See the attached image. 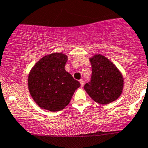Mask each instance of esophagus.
I'll use <instances>...</instances> for the list:
<instances>
[{
  "instance_id": "esophagus-1",
  "label": "esophagus",
  "mask_w": 148,
  "mask_h": 148,
  "mask_svg": "<svg viewBox=\"0 0 148 148\" xmlns=\"http://www.w3.org/2000/svg\"><path fill=\"white\" fill-rule=\"evenodd\" d=\"M79 82H80V84H81V87H82V86H84V80L83 79H81L79 81Z\"/></svg>"
}]
</instances>
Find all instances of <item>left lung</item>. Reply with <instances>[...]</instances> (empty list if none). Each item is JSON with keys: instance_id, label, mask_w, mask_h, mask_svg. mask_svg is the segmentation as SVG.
Instances as JSON below:
<instances>
[{"instance_id": "1", "label": "left lung", "mask_w": 148, "mask_h": 148, "mask_svg": "<svg viewBox=\"0 0 148 148\" xmlns=\"http://www.w3.org/2000/svg\"><path fill=\"white\" fill-rule=\"evenodd\" d=\"M92 65V80L84 89L97 103L107 105L116 101L124 87V78L120 70L102 54H95L89 58Z\"/></svg>"}]
</instances>
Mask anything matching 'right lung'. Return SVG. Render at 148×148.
Returning a JSON list of instances; mask_svg holds the SVG:
<instances>
[{"label":"right lung","mask_w":148,"mask_h":148,"mask_svg":"<svg viewBox=\"0 0 148 148\" xmlns=\"http://www.w3.org/2000/svg\"><path fill=\"white\" fill-rule=\"evenodd\" d=\"M67 56L53 53L43 56L30 70L29 93L40 108L58 112L65 108L81 84L65 70Z\"/></svg>","instance_id":"add662e5"}]
</instances>
